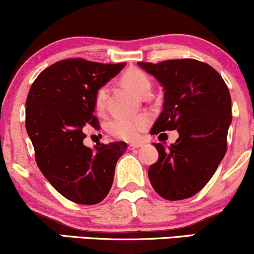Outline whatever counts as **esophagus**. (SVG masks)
I'll return each mask as SVG.
<instances>
[{"label": "esophagus", "instance_id": "1", "mask_svg": "<svg viewBox=\"0 0 254 254\" xmlns=\"http://www.w3.org/2000/svg\"><path fill=\"white\" fill-rule=\"evenodd\" d=\"M140 146H143V143H132V144H129V150H135V149H138Z\"/></svg>", "mask_w": 254, "mask_h": 254}]
</instances>
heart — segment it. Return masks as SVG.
<instances>
[{"mask_svg":"<svg viewBox=\"0 0 254 254\" xmlns=\"http://www.w3.org/2000/svg\"><path fill=\"white\" fill-rule=\"evenodd\" d=\"M122 82L127 90H130L135 96L139 97L140 94L150 91L151 81L149 75L142 69L131 67L122 74ZM106 97H108V87L100 86L97 88L94 93V109L97 112H102L105 108ZM149 125V119L145 116L138 117H115L110 119L106 124V129L111 136L116 138L132 142L139 138L140 133L146 129Z\"/></svg>","mask_w":254,"mask_h":254,"instance_id":"1","label":"heart"}]
</instances>
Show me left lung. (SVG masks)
Segmentation results:
<instances>
[{"label":"left lung","mask_w":254,"mask_h":254,"mask_svg":"<svg viewBox=\"0 0 254 254\" xmlns=\"http://www.w3.org/2000/svg\"><path fill=\"white\" fill-rule=\"evenodd\" d=\"M138 65L164 90L163 110L150 133L179 132L169 149L154 143L158 160L149 168V180L166 200L188 198L208 183L227 150L232 122L230 91L212 66L195 59Z\"/></svg>","instance_id":"left-lung-1"}]
</instances>
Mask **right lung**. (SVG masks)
Masks as SVG:
<instances>
[{
    "instance_id": "1",
    "label": "right lung",
    "mask_w": 254,
    "mask_h": 254,
    "mask_svg": "<svg viewBox=\"0 0 254 254\" xmlns=\"http://www.w3.org/2000/svg\"><path fill=\"white\" fill-rule=\"evenodd\" d=\"M127 65L99 64L80 58L58 61L44 69L26 100V129L35 161L47 181L67 200L96 204L114 182L125 142L84 145V130L99 129L93 116L94 93Z\"/></svg>"
}]
</instances>
